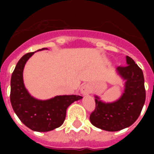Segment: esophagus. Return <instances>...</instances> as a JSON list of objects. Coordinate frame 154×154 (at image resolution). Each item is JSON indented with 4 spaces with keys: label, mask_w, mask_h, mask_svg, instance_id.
Returning <instances> with one entry per match:
<instances>
[{
    "label": "esophagus",
    "mask_w": 154,
    "mask_h": 154,
    "mask_svg": "<svg viewBox=\"0 0 154 154\" xmlns=\"http://www.w3.org/2000/svg\"><path fill=\"white\" fill-rule=\"evenodd\" d=\"M81 92L83 95H88L92 92V88L89 84H85L81 89Z\"/></svg>",
    "instance_id": "obj_1"
}]
</instances>
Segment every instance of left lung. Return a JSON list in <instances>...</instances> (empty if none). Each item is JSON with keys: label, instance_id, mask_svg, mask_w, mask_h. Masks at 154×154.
<instances>
[{"label": "left lung", "instance_id": "8db88e82", "mask_svg": "<svg viewBox=\"0 0 154 154\" xmlns=\"http://www.w3.org/2000/svg\"><path fill=\"white\" fill-rule=\"evenodd\" d=\"M126 66L117 67V72L125 82L119 99L105 102L95 96L96 108L89 117L92 125L105 131H119L134 124L140 116L146 101L145 80L142 70L126 56Z\"/></svg>", "mask_w": 154, "mask_h": 154}]
</instances>
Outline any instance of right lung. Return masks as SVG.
I'll use <instances>...</instances> for the list:
<instances>
[{"label":"right lung","mask_w":154,"mask_h":154,"mask_svg":"<svg viewBox=\"0 0 154 154\" xmlns=\"http://www.w3.org/2000/svg\"><path fill=\"white\" fill-rule=\"evenodd\" d=\"M43 48L37 51H42ZM33 53L20 58L11 77V105L23 124L37 132H48L60 127L66 116V109L72 102L81 100L78 95H60L48 100H38L31 96L23 81V70Z\"/></svg>","instance_id":"1"}]
</instances>
